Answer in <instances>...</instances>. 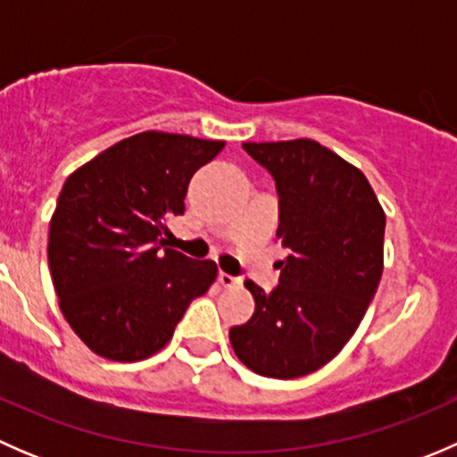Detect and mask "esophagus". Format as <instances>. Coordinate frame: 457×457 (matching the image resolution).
I'll list each match as a JSON object with an SVG mask.
<instances>
[{
    "mask_svg": "<svg viewBox=\"0 0 457 457\" xmlns=\"http://www.w3.org/2000/svg\"><path fill=\"white\" fill-rule=\"evenodd\" d=\"M219 283L223 285V287H238V285L243 283L241 278H238V276H232V274H225V271H220L219 274Z\"/></svg>",
    "mask_w": 457,
    "mask_h": 457,
    "instance_id": "esophagus-1",
    "label": "esophagus"
}]
</instances>
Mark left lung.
<instances>
[{
	"mask_svg": "<svg viewBox=\"0 0 457 457\" xmlns=\"http://www.w3.org/2000/svg\"><path fill=\"white\" fill-rule=\"evenodd\" d=\"M274 177L276 237L289 247L270 294L245 280L254 316L229 329L238 361L267 378H298L338 356L382 276L385 212L365 174L312 139L243 143Z\"/></svg>",
	"mask_w": 457,
	"mask_h": 457,
	"instance_id": "left-lung-1",
	"label": "left lung"
}]
</instances>
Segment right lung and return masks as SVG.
<instances>
[{"instance_id":"right-lung-1","label":"right lung","mask_w":457,"mask_h":457,"mask_svg":"<svg viewBox=\"0 0 457 457\" xmlns=\"http://www.w3.org/2000/svg\"><path fill=\"white\" fill-rule=\"evenodd\" d=\"M223 141L141 132L71 174L50 219L48 265L63 318L99 356L137 362L168 345L214 261L168 247V220Z\"/></svg>"}]
</instances>
